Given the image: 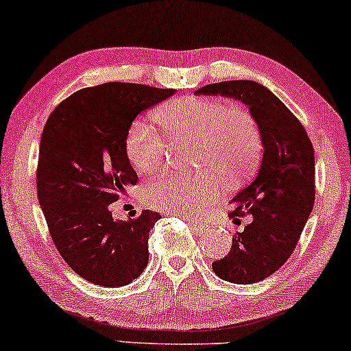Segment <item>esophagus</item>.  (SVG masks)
Here are the masks:
<instances>
[{
    "label": "esophagus",
    "mask_w": 351,
    "mask_h": 351,
    "mask_svg": "<svg viewBox=\"0 0 351 351\" xmlns=\"http://www.w3.org/2000/svg\"><path fill=\"white\" fill-rule=\"evenodd\" d=\"M181 219H186V220L189 221L191 228L194 230V233H196V234H204V233L208 232V227H207L206 223H202V221L194 220V219H189V217H181Z\"/></svg>",
    "instance_id": "obj_1"
}]
</instances>
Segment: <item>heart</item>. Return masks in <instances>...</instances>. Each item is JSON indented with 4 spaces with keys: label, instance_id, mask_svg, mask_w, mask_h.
Returning a JSON list of instances; mask_svg holds the SVG:
<instances>
[{
    "label": "heart",
    "instance_id": "b5f03b06",
    "mask_svg": "<svg viewBox=\"0 0 351 351\" xmlns=\"http://www.w3.org/2000/svg\"><path fill=\"white\" fill-rule=\"evenodd\" d=\"M158 124L175 143L197 139V168L215 175L239 180L254 170L263 154V134L256 118L220 99L181 97L167 101L158 110ZM165 135L147 119L131 124L124 149L131 165L139 173L158 171L167 165L170 144ZM199 178L160 176L144 188L147 206L178 215H194L223 193L219 176Z\"/></svg>",
    "mask_w": 351,
    "mask_h": 351
}]
</instances>
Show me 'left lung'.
Listing matches in <instances>:
<instances>
[{"label": "left lung", "instance_id": "obj_1", "mask_svg": "<svg viewBox=\"0 0 351 351\" xmlns=\"http://www.w3.org/2000/svg\"><path fill=\"white\" fill-rule=\"evenodd\" d=\"M197 95L233 97L259 123L264 155L256 178L232 199V215H251L232 250L212 263L221 280L250 285L277 272L296 247L314 206V149L303 124L254 81L208 84Z\"/></svg>", "mask_w": 351, "mask_h": 351}]
</instances>
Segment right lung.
I'll return each instance as SVG.
<instances>
[{
	"label": "right lung",
	"mask_w": 351,
	"mask_h": 351,
	"mask_svg": "<svg viewBox=\"0 0 351 351\" xmlns=\"http://www.w3.org/2000/svg\"><path fill=\"white\" fill-rule=\"evenodd\" d=\"M175 88L106 82L77 90L53 110L40 139L37 193L66 264L87 282L117 288L149 264V233L160 214L113 220L110 206L137 183L124 141L139 113Z\"/></svg>",
	"instance_id": "1"
}]
</instances>
